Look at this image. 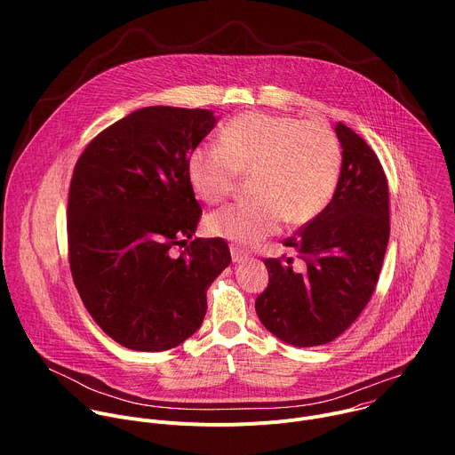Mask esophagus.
<instances>
[{
  "instance_id": "esophagus-1",
  "label": "esophagus",
  "mask_w": 455,
  "mask_h": 455,
  "mask_svg": "<svg viewBox=\"0 0 455 455\" xmlns=\"http://www.w3.org/2000/svg\"><path fill=\"white\" fill-rule=\"evenodd\" d=\"M230 255H232V261L237 263V265L248 261V253L244 250H241L239 246H235V244H230Z\"/></svg>"
}]
</instances>
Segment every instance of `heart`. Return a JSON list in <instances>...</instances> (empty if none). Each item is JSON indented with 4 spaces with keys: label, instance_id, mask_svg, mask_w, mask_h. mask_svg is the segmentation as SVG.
<instances>
[{
    "label": "heart",
    "instance_id": "heart-1",
    "mask_svg": "<svg viewBox=\"0 0 455 455\" xmlns=\"http://www.w3.org/2000/svg\"><path fill=\"white\" fill-rule=\"evenodd\" d=\"M220 144H202L187 158V178L200 200L223 202L237 176L251 172L255 200L227 205L205 220L211 235L253 246L284 221L304 225L331 202L342 171V148L320 120L244 113L220 133Z\"/></svg>",
    "mask_w": 455,
    "mask_h": 455
}]
</instances>
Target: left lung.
I'll return each mask as SVG.
<instances>
[{
	"label": "left lung",
	"mask_w": 455,
	"mask_h": 455,
	"mask_svg": "<svg viewBox=\"0 0 455 455\" xmlns=\"http://www.w3.org/2000/svg\"><path fill=\"white\" fill-rule=\"evenodd\" d=\"M342 171L331 202L295 235L283 241L293 259H265L268 288L257 297L263 326L297 347L322 346L340 337L367 306L391 234L388 187L374 151L339 122Z\"/></svg>",
	"instance_id": "8db88e82"
}]
</instances>
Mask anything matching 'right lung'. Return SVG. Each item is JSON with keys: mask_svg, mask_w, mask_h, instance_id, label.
<instances>
[{"mask_svg": "<svg viewBox=\"0 0 455 455\" xmlns=\"http://www.w3.org/2000/svg\"><path fill=\"white\" fill-rule=\"evenodd\" d=\"M216 122L211 109L142 108L104 129L77 160L68 194L72 277L92 318L127 349L165 351L196 333L207 290L232 261L221 237L186 243L202 216L187 158Z\"/></svg>", "mask_w": 455, "mask_h": 455, "instance_id": "add662e5", "label": "right lung"}]
</instances>
